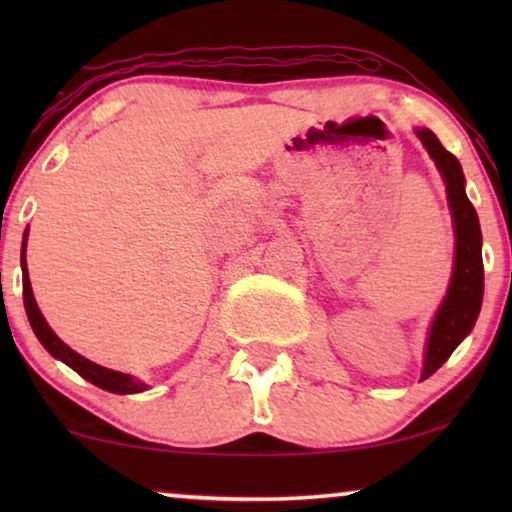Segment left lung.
Segmentation results:
<instances>
[{"instance_id": "obj_1", "label": "left lung", "mask_w": 512, "mask_h": 512, "mask_svg": "<svg viewBox=\"0 0 512 512\" xmlns=\"http://www.w3.org/2000/svg\"><path fill=\"white\" fill-rule=\"evenodd\" d=\"M415 132L422 139V144L426 146L440 174H443L447 200H450L454 237H457L450 289H447L443 305L438 307L436 319H433L429 331V340H426L422 370V380H426V377H431L450 359V354L459 347V342L473 331L482 305L485 268H482L480 221L466 195V179L459 160L438 142V137L431 130L424 128Z\"/></svg>"}]
</instances>
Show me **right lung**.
<instances>
[{
    "label": "right lung",
    "instance_id": "1",
    "mask_svg": "<svg viewBox=\"0 0 512 512\" xmlns=\"http://www.w3.org/2000/svg\"><path fill=\"white\" fill-rule=\"evenodd\" d=\"M25 247H27V230H25V237H23V249H20V268H23V303H25V312H27V319H30L32 331L39 338L41 345L48 349V354H53L55 359L67 363V366L76 370V373H79L81 377H86L88 382H93L95 387H100L104 391H111V394H139V391L149 389L144 382L135 380L132 375L118 373V370H109L104 366H97V363H93V361H88L86 356L74 352L72 347H67L65 342H62L58 335L53 333V328L46 324L44 314L39 312L37 300H34L30 277H27Z\"/></svg>",
    "mask_w": 512,
    "mask_h": 512
}]
</instances>
